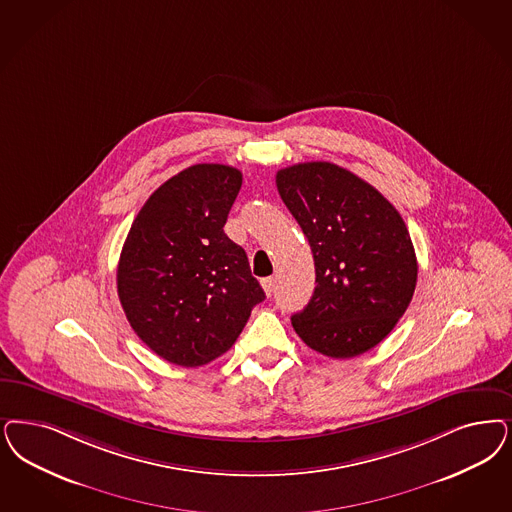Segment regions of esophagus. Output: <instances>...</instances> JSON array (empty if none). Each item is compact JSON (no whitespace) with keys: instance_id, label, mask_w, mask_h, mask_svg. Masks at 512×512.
I'll return each instance as SVG.
<instances>
[{"instance_id":"obj_1","label":"esophagus","mask_w":512,"mask_h":512,"mask_svg":"<svg viewBox=\"0 0 512 512\" xmlns=\"http://www.w3.org/2000/svg\"><path fill=\"white\" fill-rule=\"evenodd\" d=\"M261 283H263L266 295H272V291H274V278H263Z\"/></svg>"}]
</instances>
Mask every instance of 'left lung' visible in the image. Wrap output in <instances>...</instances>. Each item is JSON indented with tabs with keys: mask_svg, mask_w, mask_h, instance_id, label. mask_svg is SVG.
I'll return each mask as SVG.
<instances>
[{
	"mask_svg": "<svg viewBox=\"0 0 512 512\" xmlns=\"http://www.w3.org/2000/svg\"><path fill=\"white\" fill-rule=\"evenodd\" d=\"M316 265V289L291 318L306 346L333 359L369 352L412 300L418 263L403 217L367 181L333 162L276 174Z\"/></svg>",
	"mask_w": 512,
	"mask_h": 512,
	"instance_id": "left-lung-1",
	"label": "left lung"
}]
</instances>
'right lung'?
Here are the masks:
<instances>
[{
    "label": "right lung",
    "mask_w": 512,
    "mask_h": 512,
    "mask_svg": "<svg viewBox=\"0 0 512 512\" xmlns=\"http://www.w3.org/2000/svg\"><path fill=\"white\" fill-rule=\"evenodd\" d=\"M242 172L194 164L147 198L124 240L117 291L141 340L179 367L232 348L265 291L225 234Z\"/></svg>",
    "instance_id": "right-lung-1"
}]
</instances>
